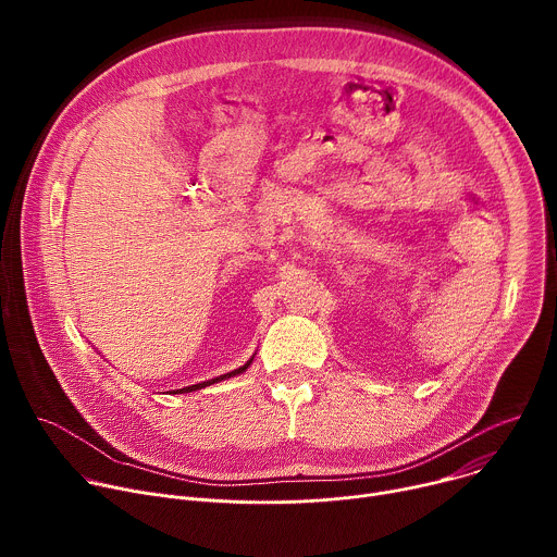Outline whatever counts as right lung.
<instances>
[{
	"label": "right lung",
	"mask_w": 557,
	"mask_h": 557,
	"mask_svg": "<svg viewBox=\"0 0 557 557\" xmlns=\"http://www.w3.org/2000/svg\"><path fill=\"white\" fill-rule=\"evenodd\" d=\"M251 361L253 359H249L243 368H237V370H231V372H226V374H220V376H215V379H209V381H202V383H196V385H187V387H181V389H170L172 394H183V392H194V389H200V387H207V385H211V383H218V381H222V379H231V376H235V374H240V372H245L249 366H251Z\"/></svg>",
	"instance_id": "add662e5"
}]
</instances>
